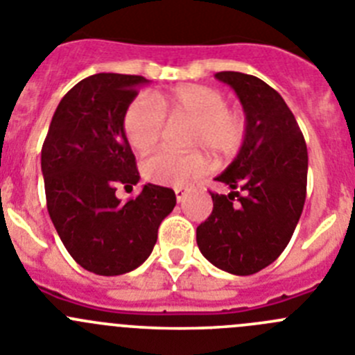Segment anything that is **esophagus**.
<instances>
[{
  "label": "esophagus",
  "instance_id": "34e87169",
  "mask_svg": "<svg viewBox=\"0 0 355 355\" xmlns=\"http://www.w3.org/2000/svg\"><path fill=\"white\" fill-rule=\"evenodd\" d=\"M187 193H189V187H182V185L175 187V194H177L178 201H184L185 196H187Z\"/></svg>",
  "mask_w": 355,
  "mask_h": 355
}]
</instances>
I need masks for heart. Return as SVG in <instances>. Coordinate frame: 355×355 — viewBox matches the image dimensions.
<instances>
[{"label": "heart", "instance_id": "heart-1", "mask_svg": "<svg viewBox=\"0 0 355 355\" xmlns=\"http://www.w3.org/2000/svg\"><path fill=\"white\" fill-rule=\"evenodd\" d=\"M170 122L191 123L189 150H207L216 157H232L248 138L249 122L242 110L230 107L225 94L212 86L189 85L170 94L139 95L123 114V134L138 152H148L161 139ZM207 159L200 152L175 155L155 152L141 164L143 177L159 185H184L201 177Z\"/></svg>", "mask_w": 355, "mask_h": 355}]
</instances>
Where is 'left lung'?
<instances>
[{"instance_id": "1", "label": "left lung", "mask_w": 355, "mask_h": 355, "mask_svg": "<svg viewBox=\"0 0 355 355\" xmlns=\"http://www.w3.org/2000/svg\"><path fill=\"white\" fill-rule=\"evenodd\" d=\"M216 78L235 90L249 130L216 178L232 193H210L214 209L196 228V242L217 269L249 276L272 263L292 239L306 200L308 148L293 113L267 83L230 70Z\"/></svg>"}]
</instances>
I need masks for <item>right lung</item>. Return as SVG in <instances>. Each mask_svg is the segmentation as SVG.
<instances>
[{"label":"right lung","mask_w":355,"mask_h":355,"mask_svg":"<svg viewBox=\"0 0 355 355\" xmlns=\"http://www.w3.org/2000/svg\"><path fill=\"white\" fill-rule=\"evenodd\" d=\"M145 83L143 76L106 72L79 81L60 101L42 146L51 221L70 257L98 276L139 267L177 203L173 189L154 184L125 203L114 194L139 182L122 123Z\"/></svg>","instance_id":"obj_1"}]
</instances>
